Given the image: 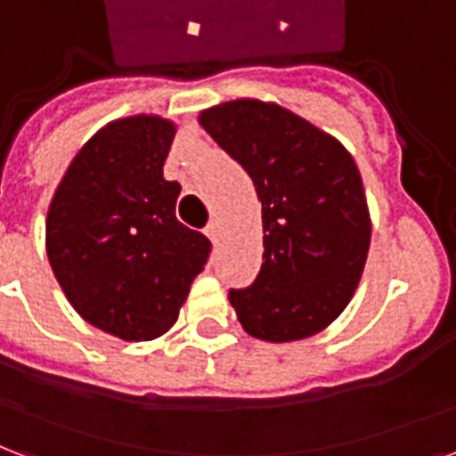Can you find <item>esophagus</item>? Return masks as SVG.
I'll return each mask as SVG.
<instances>
[{"label":"esophagus","instance_id":"34e87169","mask_svg":"<svg viewBox=\"0 0 456 456\" xmlns=\"http://www.w3.org/2000/svg\"><path fill=\"white\" fill-rule=\"evenodd\" d=\"M204 232H207V238H209L214 245H218V240H221V225H218V221H211Z\"/></svg>","mask_w":456,"mask_h":456}]
</instances>
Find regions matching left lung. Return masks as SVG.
<instances>
[{"label": "left lung", "instance_id": "obj_1", "mask_svg": "<svg viewBox=\"0 0 456 456\" xmlns=\"http://www.w3.org/2000/svg\"><path fill=\"white\" fill-rule=\"evenodd\" d=\"M200 126L252 178L261 202L264 264L232 309L256 340L295 342L333 323L362 281L371 214L345 144L276 102L232 100Z\"/></svg>", "mask_w": 456, "mask_h": 456}]
</instances>
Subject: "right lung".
<instances>
[{"label": "right lung", "instance_id": "1", "mask_svg": "<svg viewBox=\"0 0 456 456\" xmlns=\"http://www.w3.org/2000/svg\"><path fill=\"white\" fill-rule=\"evenodd\" d=\"M178 126L116 118L80 147L45 224L49 266L70 306L121 340L168 333L211 242L175 218L180 185L164 178Z\"/></svg>", "mask_w": 456, "mask_h": 456}]
</instances>
